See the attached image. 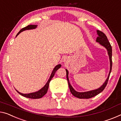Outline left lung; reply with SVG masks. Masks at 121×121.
I'll return each mask as SVG.
<instances>
[{"label": "left lung", "instance_id": "left-lung-1", "mask_svg": "<svg viewBox=\"0 0 121 121\" xmlns=\"http://www.w3.org/2000/svg\"><path fill=\"white\" fill-rule=\"evenodd\" d=\"M97 33L98 37L96 39V42L99 43L100 45L103 46V47H104L107 49L108 54L109 57V60H110V71H109L108 76L107 78L106 79L104 83L99 88L95 89V90L88 91L86 92H78L73 88V87L72 86V85L70 83L69 79L68 77L69 71L68 70L65 69L66 72V79L68 80L70 92L75 97L78 98H81V99L82 98H90L93 97L99 94L102 91H103L105 86H107L109 76H110V74L111 73V69H112V48H111L110 43L108 41L107 36H105V35L103 32H101V31L97 30Z\"/></svg>", "mask_w": 121, "mask_h": 121}]
</instances>
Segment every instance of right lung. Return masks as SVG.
Instances as JSON below:
<instances>
[{
	"label": "right lung",
	"instance_id": "right-lung-1",
	"mask_svg": "<svg viewBox=\"0 0 121 121\" xmlns=\"http://www.w3.org/2000/svg\"><path fill=\"white\" fill-rule=\"evenodd\" d=\"M37 27V25H29L28 26H27L26 27H25L21 29L20 30L19 32L17 33V35H16V37L18 36V35L20 33H21L22 32H23L25 30H32V29H35ZM61 67V64H58L56 66L54 69H53V71L52 72V73L51 74V75L50 76L49 79H48V81L47 82V83H46V84L44 85V86L43 87L42 89H40L39 90L37 91H36L35 92H31V93H29V94H22V93L18 91V90L16 91H17L20 95H21L22 96H24V97H27V98H32V99H38V98H40L42 97L45 95L46 94V92L48 91V88H49V83L50 81H51V79L52 78L53 76H54L55 74L56 73V72L57 71V70L59 69Z\"/></svg>",
	"mask_w": 121,
	"mask_h": 121
}]
</instances>
